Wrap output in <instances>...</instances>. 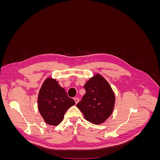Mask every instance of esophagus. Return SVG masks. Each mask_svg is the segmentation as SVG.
Instances as JSON below:
<instances>
[{
	"label": "esophagus",
	"instance_id": "34e87169",
	"mask_svg": "<svg viewBox=\"0 0 160 160\" xmlns=\"http://www.w3.org/2000/svg\"><path fill=\"white\" fill-rule=\"evenodd\" d=\"M74 100H75V103H76V104L79 101V99L78 98H74Z\"/></svg>",
	"mask_w": 160,
	"mask_h": 160
}]
</instances>
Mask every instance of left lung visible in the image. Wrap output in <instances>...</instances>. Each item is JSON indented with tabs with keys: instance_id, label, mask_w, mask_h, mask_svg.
<instances>
[{
	"instance_id": "obj_1",
	"label": "left lung",
	"mask_w": 160,
	"mask_h": 160,
	"mask_svg": "<svg viewBox=\"0 0 160 160\" xmlns=\"http://www.w3.org/2000/svg\"><path fill=\"white\" fill-rule=\"evenodd\" d=\"M84 88L86 93L77 107L89 122L94 124L102 123L113 112L115 95L112 89L100 75L91 78Z\"/></svg>"
}]
</instances>
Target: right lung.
<instances>
[{
  "mask_svg": "<svg viewBox=\"0 0 160 160\" xmlns=\"http://www.w3.org/2000/svg\"><path fill=\"white\" fill-rule=\"evenodd\" d=\"M75 103V101L69 98L65 90L55 79L48 78L44 81L38 97V107L47 124H59L67 110Z\"/></svg>",
  "mask_w": 160,
  "mask_h": 160,
  "instance_id": "right-lung-1",
  "label": "right lung"
}]
</instances>
